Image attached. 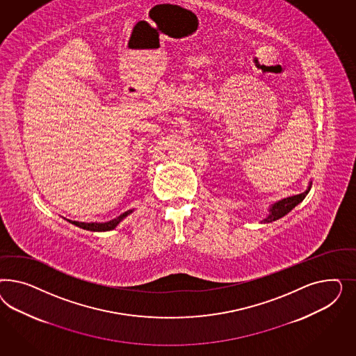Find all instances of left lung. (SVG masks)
I'll list each match as a JSON object with an SVG mask.
<instances>
[{"label":"left lung","mask_w":356,"mask_h":356,"mask_svg":"<svg viewBox=\"0 0 356 356\" xmlns=\"http://www.w3.org/2000/svg\"><path fill=\"white\" fill-rule=\"evenodd\" d=\"M311 186H312V183H309V186H308V189L305 192L296 194V195H292V197H287V198H283V200H280L278 202H275L274 205L270 206L269 216H266L261 223H271V222H274L277 219H280L282 216L289 214L295 206L299 205L302 200L305 198V195L311 191Z\"/></svg>","instance_id":"obj_1"}]
</instances>
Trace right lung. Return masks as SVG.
<instances>
[{
  "mask_svg": "<svg viewBox=\"0 0 356 356\" xmlns=\"http://www.w3.org/2000/svg\"><path fill=\"white\" fill-rule=\"evenodd\" d=\"M130 213H131V210L124 213V214H121V216L115 218V219H112V220H109V222H106V223H83V222L79 223V222H73V225L81 227V228H83V229H87V231H94V232L111 231V229L116 228L120 222H121L125 216H128V214H130Z\"/></svg>",
  "mask_w": 356,
  "mask_h": 356,
  "instance_id": "add662e5",
  "label": "right lung"
}]
</instances>
